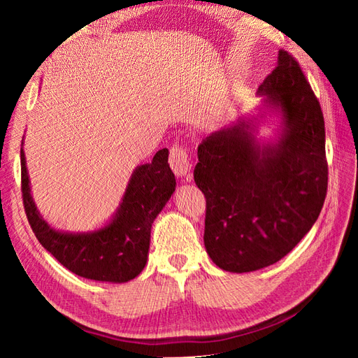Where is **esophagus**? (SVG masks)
Returning <instances> with one entry per match:
<instances>
[{
    "label": "esophagus",
    "instance_id": "34e87169",
    "mask_svg": "<svg viewBox=\"0 0 358 358\" xmlns=\"http://www.w3.org/2000/svg\"><path fill=\"white\" fill-rule=\"evenodd\" d=\"M169 162H170L171 170L175 171L176 176H180V178L187 176L191 170V162H189L187 146L173 145L170 149Z\"/></svg>",
    "mask_w": 358,
    "mask_h": 358
}]
</instances>
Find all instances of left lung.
I'll return each instance as SVG.
<instances>
[{"instance_id": "1", "label": "left lung", "mask_w": 358, "mask_h": 358, "mask_svg": "<svg viewBox=\"0 0 358 358\" xmlns=\"http://www.w3.org/2000/svg\"><path fill=\"white\" fill-rule=\"evenodd\" d=\"M258 94L284 115L279 142L258 143L249 122H239L203 138L194 169L206 197V251L233 273L284 258L315 224L327 196L322 110L291 53L279 50Z\"/></svg>"}]
</instances>
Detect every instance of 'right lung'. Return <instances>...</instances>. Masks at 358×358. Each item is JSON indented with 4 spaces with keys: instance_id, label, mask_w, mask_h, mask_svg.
Here are the masks:
<instances>
[{
    "instance_id": "1",
    "label": "right lung",
    "mask_w": 358,
    "mask_h": 358,
    "mask_svg": "<svg viewBox=\"0 0 358 358\" xmlns=\"http://www.w3.org/2000/svg\"><path fill=\"white\" fill-rule=\"evenodd\" d=\"M175 188L169 150L161 149L150 164L136 169L121 208L109 225L88 234L55 231L38 215L31 199L25 155L20 149V189L32 231L64 267L86 279L128 282L142 272L148 262L152 222Z\"/></svg>"
}]
</instances>
